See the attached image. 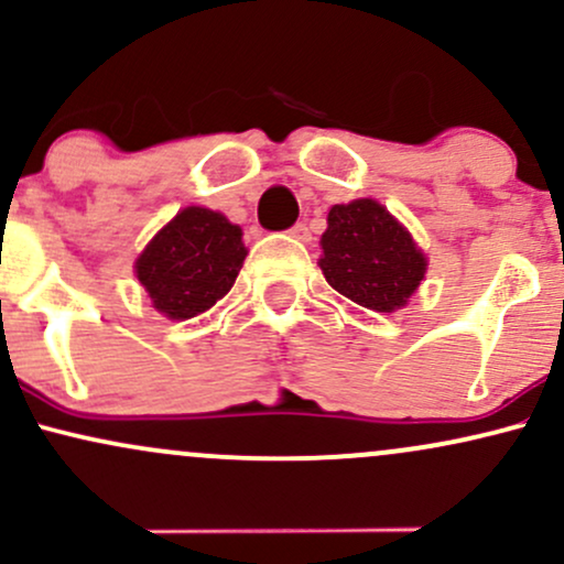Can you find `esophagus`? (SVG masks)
<instances>
[{
	"label": "esophagus",
	"instance_id": "esophagus-1",
	"mask_svg": "<svg viewBox=\"0 0 564 564\" xmlns=\"http://www.w3.org/2000/svg\"><path fill=\"white\" fill-rule=\"evenodd\" d=\"M289 232H291V238H296V241H310V238H313L310 236V228L304 223H296Z\"/></svg>",
	"mask_w": 564,
	"mask_h": 564
}]
</instances>
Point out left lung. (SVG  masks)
Segmentation results:
<instances>
[{
  "mask_svg": "<svg viewBox=\"0 0 564 564\" xmlns=\"http://www.w3.org/2000/svg\"><path fill=\"white\" fill-rule=\"evenodd\" d=\"M321 249L318 264L332 289L373 313L405 307L426 273L424 251L373 198L332 206Z\"/></svg>",
  "mask_w": 564,
  "mask_h": 564,
  "instance_id": "1",
  "label": "left lung"
}]
</instances>
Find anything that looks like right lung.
Instances as JSON below:
<instances>
[{"label":"right lung","mask_w":564,"mask_h":564,"mask_svg":"<svg viewBox=\"0 0 564 564\" xmlns=\"http://www.w3.org/2000/svg\"><path fill=\"white\" fill-rule=\"evenodd\" d=\"M241 228L219 212L185 206L134 262L153 307L172 321L206 313L232 289L246 260Z\"/></svg>","instance_id":"right-lung-1"}]
</instances>
